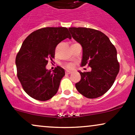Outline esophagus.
I'll return each instance as SVG.
<instances>
[{"instance_id":"obj_1","label":"esophagus","mask_w":135,"mask_h":135,"mask_svg":"<svg viewBox=\"0 0 135 135\" xmlns=\"http://www.w3.org/2000/svg\"><path fill=\"white\" fill-rule=\"evenodd\" d=\"M66 74H71V71H70V70H66Z\"/></svg>"}]
</instances>
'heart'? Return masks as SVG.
<instances>
[{"label": "heart", "mask_w": 135, "mask_h": 135, "mask_svg": "<svg viewBox=\"0 0 135 135\" xmlns=\"http://www.w3.org/2000/svg\"><path fill=\"white\" fill-rule=\"evenodd\" d=\"M65 67L67 68V69H72V68L73 67V65L72 64H68L65 66Z\"/></svg>", "instance_id": "obj_1"}]
</instances>
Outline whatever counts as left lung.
<instances>
[{"instance_id":"8db88e82","label":"left lung","mask_w":135,"mask_h":135,"mask_svg":"<svg viewBox=\"0 0 135 135\" xmlns=\"http://www.w3.org/2000/svg\"><path fill=\"white\" fill-rule=\"evenodd\" d=\"M69 30L83 47L81 66L88 65L91 68L90 72L79 71L81 79L75 88L88 98L101 97L112 87L119 71L115 46L100 31L84 27Z\"/></svg>"}]
</instances>
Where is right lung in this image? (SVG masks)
<instances>
[{
	"instance_id": "add662e5",
	"label": "right lung",
	"mask_w": 135,
	"mask_h": 135,
	"mask_svg": "<svg viewBox=\"0 0 135 135\" xmlns=\"http://www.w3.org/2000/svg\"><path fill=\"white\" fill-rule=\"evenodd\" d=\"M72 38L65 27H46L34 31L23 41L16 58L17 75L27 93L35 100L46 101L56 94L65 73L58 66L48 70V60L55 58L59 43Z\"/></svg>"
}]
</instances>
